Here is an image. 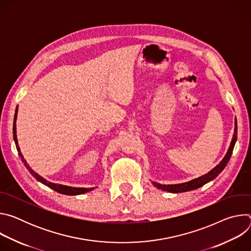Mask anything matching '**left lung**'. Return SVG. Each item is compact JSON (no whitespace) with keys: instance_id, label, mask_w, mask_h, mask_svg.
<instances>
[{"instance_id":"left-lung-1","label":"left lung","mask_w":251,"mask_h":251,"mask_svg":"<svg viewBox=\"0 0 251 251\" xmlns=\"http://www.w3.org/2000/svg\"><path fill=\"white\" fill-rule=\"evenodd\" d=\"M236 139H237V124H236V119H235L234 134H233V137H232V140H231V143H230V146L228 148V151H227L226 157L223 159V161L216 168H213L210 172H208L204 176H201L198 178H195V180H193L191 182H188V183L166 186V185H161V184H158V183L154 182L153 185L155 187H157L158 189H160V190L167 191V192H170V193H184V192H188V191H192V190H196V189L201 188V186L205 185L206 183L212 181L214 177H217L219 176V174H221L223 172V170L226 168V164L228 163V161L231 157Z\"/></svg>"}]
</instances>
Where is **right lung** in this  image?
<instances>
[{
	"label": "right lung",
	"mask_w": 251,
	"mask_h": 251,
	"mask_svg": "<svg viewBox=\"0 0 251 251\" xmlns=\"http://www.w3.org/2000/svg\"><path fill=\"white\" fill-rule=\"evenodd\" d=\"M17 113H18V107L16 109V113H15V118H14V127H13V134H14V140H15V143H16V147H17V150L19 152V156L21 157L22 159V162L24 163V165L25 166V168L29 171V173L37 178V180L41 183H43L44 185L50 187V189L54 190L55 192L59 193V194H63V195H68V196H75V195H81V194H84V193H87V192H90L92 191L94 188H89V189H86V188H73V187H67V186H63V185H58V184H53V183H50L49 181H47L46 178H44L43 176H41L40 175H38L37 173H34L30 167L26 164L25 160L24 159V156L22 155L21 153V150H20V147H19V144H18V139H17V131H16V120H17Z\"/></svg>",
	"instance_id": "1"
}]
</instances>
